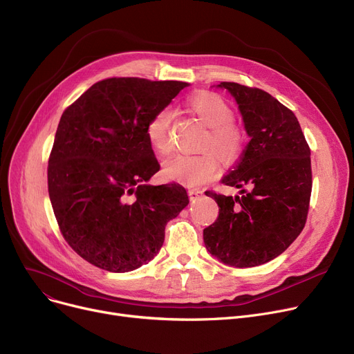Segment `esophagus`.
I'll return each instance as SVG.
<instances>
[{
    "label": "esophagus",
    "mask_w": 354,
    "mask_h": 354,
    "mask_svg": "<svg viewBox=\"0 0 354 354\" xmlns=\"http://www.w3.org/2000/svg\"><path fill=\"white\" fill-rule=\"evenodd\" d=\"M189 199L192 201V202H195L196 199H199L202 195H203V192L202 191H199V189H189Z\"/></svg>",
    "instance_id": "34e87169"
}]
</instances>
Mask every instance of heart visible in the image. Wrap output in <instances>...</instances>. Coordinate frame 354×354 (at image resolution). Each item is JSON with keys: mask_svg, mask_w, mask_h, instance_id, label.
<instances>
[{"mask_svg": "<svg viewBox=\"0 0 354 354\" xmlns=\"http://www.w3.org/2000/svg\"><path fill=\"white\" fill-rule=\"evenodd\" d=\"M189 106L201 122L208 126L202 147H211L225 163L235 162L244 149V132L236 126L231 104L216 93L199 91L189 99ZM174 111L163 107L149 120L146 136L158 153H167L172 147L171 122ZM218 159L211 151L188 155L179 153L163 162V175L167 179L198 187L211 180L218 172Z\"/></svg>", "mask_w": 354, "mask_h": 354, "instance_id": "b5f03b06", "label": "heart"}]
</instances>
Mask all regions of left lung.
<instances>
[{
  "label": "left lung",
  "instance_id": "obj_1",
  "mask_svg": "<svg viewBox=\"0 0 354 354\" xmlns=\"http://www.w3.org/2000/svg\"><path fill=\"white\" fill-rule=\"evenodd\" d=\"M235 99L250 142L222 183L239 195L205 192L219 215L203 230L205 247L231 267L266 264L283 254L306 225L311 195L310 147L295 115L261 88L222 82Z\"/></svg>",
  "mask_w": 354,
  "mask_h": 354
}]
</instances>
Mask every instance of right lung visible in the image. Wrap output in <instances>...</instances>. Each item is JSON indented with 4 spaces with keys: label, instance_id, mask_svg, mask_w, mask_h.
<instances>
[{
    "label": "right lung",
    "instance_id": "obj_1",
    "mask_svg": "<svg viewBox=\"0 0 354 354\" xmlns=\"http://www.w3.org/2000/svg\"><path fill=\"white\" fill-rule=\"evenodd\" d=\"M188 86L106 79L62 115L48 159V195L64 239L90 264L110 272L147 264L167 222L189 203L179 183H146L160 167L146 126Z\"/></svg>",
    "mask_w": 354,
    "mask_h": 354
}]
</instances>
